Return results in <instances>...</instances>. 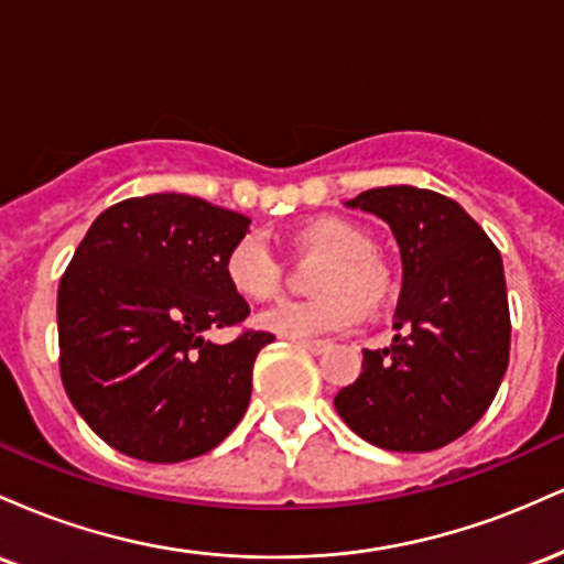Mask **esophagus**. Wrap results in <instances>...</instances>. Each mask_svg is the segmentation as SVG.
<instances>
[{"instance_id": "obj_1", "label": "esophagus", "mask_w": 564, "mask_h": 564, "mask_svg": "<svg viewBox=\"0 0 564 564\" xmlns=\"http://www.w3.org/2000/svg\"><path fill=\"white\" fill-rule=\"evenodd\" d=\"M294 345L307 349V352H313V355H323L326 349H332V341H326V339H294Z\"/></svg>"}]
</instances>
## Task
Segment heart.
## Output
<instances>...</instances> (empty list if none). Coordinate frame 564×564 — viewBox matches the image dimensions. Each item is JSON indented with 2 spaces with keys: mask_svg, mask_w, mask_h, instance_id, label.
Segmentation results:
<instances>
[{
  "mask_svg": "<svg viewBox=\"0 0 564 564\" xmlns=\"http://www.w3.org/2000/svg\"><path fill=\"white\" fill-rule=\"evenodd\" d=\"M294 243L328 257L315 283L318 300L281 302L262 313L260 326L283 339H313L321 334L347 332L366 313L390 304L394 275L377 254L373 236L347 217L323 215L294 230ZM225 281L249 302H270L283 289V262L260 236H246L225 254Z\"/></svg>",
  "mask_w": 564,
  "mask_h": 564,
  "instance_id": "1",
  "label": "heart"
}]
</instances>
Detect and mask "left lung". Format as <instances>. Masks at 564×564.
Returning <instances> with one entry per match:
<instances>
[{
  "label": "left lung",
  "instance_id": "left-lung-1",
  "mask_svg": "<svg viewBox=\"0 0 564 564\" xmlns=\"http://www.w3.org/2000/svg\"><path fill=\"white\" fill-rule=\"evenodd\" d=\"M390 223L403 254V291L384 349H364V373L334 398L355 435L400 453L462 437L509 366L503 262L456 200L411 185L373 187L349 200Z\"/></svg>",
  "mask_w": 564,
  "mask_h": 564
}]
</instances>
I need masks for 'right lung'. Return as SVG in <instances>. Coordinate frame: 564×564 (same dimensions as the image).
Here are the masks:
<instances>
[{"label":"right lung","mask_w":564,"mask_h":564,"mask_svg":"<svg viewBox=\"0 0 564 564\" xmlns=\"http://www.w3.org/2000/svg\"><path fill=\"white\" fill-rule=\"evenodd\" d=\"M249 217L183 193L113 204L95 219L57 286L61 379L116 451L174 464L212 451L241 422L257 352L249 304L225 281V254ZM238 327L228 346L205 339Z\"/></svg>","instance_id":"right-lung-1"}]
</instances>
